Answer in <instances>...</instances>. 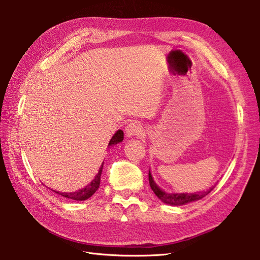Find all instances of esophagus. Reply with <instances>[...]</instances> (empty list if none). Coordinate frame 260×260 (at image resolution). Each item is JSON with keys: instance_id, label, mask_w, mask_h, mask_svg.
Listing matches in <instances>:
<instances>
[{"instance_id": "esophagus-1", "label": "esophagus", "mask_w": 260, "mask_h": 260, "mask_svg": "<svg viewBox=\"0 0 260 260\" xmlns=\"http://www.w3.org/2000/svg\"><path fill=\"white\" fill-rule=\"evenodd\" d=\"M144 132V127L139 120H132L131 123L126 126V135L128 137L132 136H140Z\"/></svg>"}]
</instances>
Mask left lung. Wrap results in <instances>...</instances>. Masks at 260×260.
<instances>
[{
	"instance_id": "left-lung-1",
	"label": "left lung",
	"mask_w": 260,
	"mask_h": 260,
	"mask_svg": "<svg viewBox=\"0 0 260 260\" xmlns=\"http://www.w3.org/2000/svg\"><path fill=\"white\" fill-rule=\"evenodd\" d=\"M148 181H150V185L153 192L155 193L156 197L159 200L163 201L164 203L171 204V206H182V204L189 203L192 201L200 200V199L208 196L210 192L212 191L213 187H211L209 191L204 192H197V193H180V194H175V193H167L163 192L159 187L155 184V182L153 181V178L151 175V172L148 171Z\"/></svg>"
}]
</instances>
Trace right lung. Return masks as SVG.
<instances>
[{
  "mask_svg": "<svg viewBox=\"0 0 260 260\" xmlns=\"http://www.w3.org/2000/svg\"><path fill=\"white\" fill-rule=\"evenodd\" d=\"M124 139V133L123 131H117L116 132V134L113 136V139L109 141V144L108 146H112V145H115L117 144V143L121 142ZM102 170H103V165L101 170H99L98 174L96 175V178L93 179V181L91 182L90 184H88L86 187H84V189L81 190H78L76 192H68V193H60V192H56L58 193V194L62 196L63 198H68V199H73V200H77V201H82V200H87V199H89L93 193H95L98 187H99V184H101V175H102Z\"/></svg>",
  "mask_w": 260,
  "mask_h": 260,
  "instance_id": "right-lung-1",
  "label": "right lung"
}]
</instances>
